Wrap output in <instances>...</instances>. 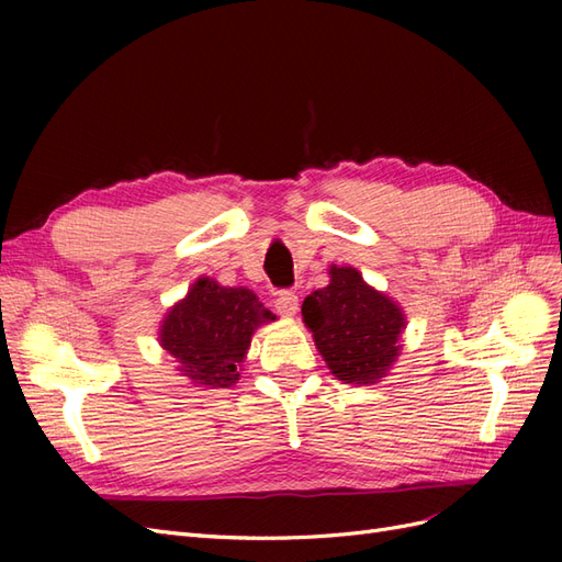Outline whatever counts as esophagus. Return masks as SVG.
Returning a JSON list of instances; mask_svg holds the SVG:
<instances>
[{
    "label": "esophagus",
    "instance_id": "esophagus-1",
    "mask_svg": "<svg viewBox=\"0 0 562 562\" xmlns=\"http://www.w3.org/2000/svg\"><path fill=\"white\" fill-rule=\"evenodd\" d=\"M274 307H277V312H279L281 316L293 318V316L297 314V310H300V300H297L295 293L283 291V293H279V297H277V302H274Z\"/></svg>",
    "mask_w": 562,
    "mask_h": 562
}]
</instances>
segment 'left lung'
I'll list each match as a JSON object with an SVG mask.
<instances>
[{"mask_svg":"<svg viewBox=\"0 0 562 562\" xmlns=\"http://www.w3.org/2000/svg\"><path fill=\"white\" fill-rule=\"evenodd\" d=\"M328 274L330 283L302 302L304 326L337 380L378 384L403 349L401 304L366 283L356 267L330 265Z\"/></svg>","mask_w":562,"mask_h":562,"instance_id":"8db88e82","label":"left lung"}]
</instances>
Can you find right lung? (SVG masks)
<instances>
[{
	"label": "right lung",
	"mask_w": 562,
	"mask_h": 562,
	"mask_svg": "<svg viewBox=\"0 0 562 562\" xmlns=\"http://www.w3.org/2000/svg\"><path fill=\"white\" fill-rule=\"evenodd\" d=\"M274 318L248 288L201 277L166 312L159 345L173 356L178 372L192 386L229 389L241 378L252 333Z\"/></svg>",
	"instance_id": "obj_1"
}]
</instances>
